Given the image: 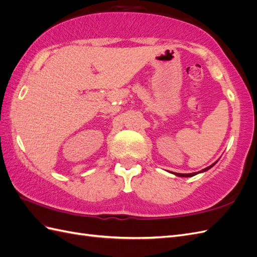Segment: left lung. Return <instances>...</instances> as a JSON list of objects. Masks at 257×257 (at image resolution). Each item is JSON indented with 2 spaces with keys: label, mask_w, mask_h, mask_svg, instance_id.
I'll return each mask as SVG.
<instances>
[{
  "label": "left lung",
  "mask_w": 257,
  "mask_h": 257,
  "mask_svg": "<svg viewBox=\"0 0 257 257\" xmlns=\"http://www.w3.org/2000/svg\"><path fill=\"white\" fill-rule=\"evenodd\" d=\"M214 164H215V163H214ZM214 164L210 165L209 167H207V168H205V169H203V170H200V172H198V173H193V174H177V173H175V175H176V176H179V177H193V176H195V175H197V174H199V173H201V172H206V170H208L209 168H211Z\"/></svg>",
  "instance_id": "8db88e82"
}]
</instances>
